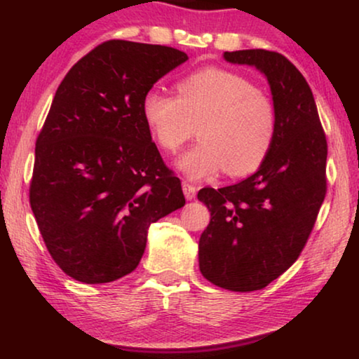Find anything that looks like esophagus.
I'll list each match as a JSON object with an SVG mask.
<instances>
[{
  "label": "esophagus",
  "mask_w": 359,
  "mask_h": 359,
  "mask_svg": "<svg viewBox=\"0 0 359 359\" xmlns=\"http://www.w3.org/2000/svg\"><path fill=\"white\" fill-rule=\"evenodd\" d=\"M183 193H184V198L191 201L196 198V186L188 183V181H183Z\"/></svg>",
  "instance_id": "1"
}]
</instances>
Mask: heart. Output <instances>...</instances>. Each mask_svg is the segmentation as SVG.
I'll return each instance as SVG.
<instances>
[{"mask_svg":"<svg viewBox=\"0 0 359 359\" xmlns=\"http://www.w3.org/2000/svg\"><path fill=\"white\" fill-rule=\"evenodd\" d=\"M142 117L166 154H175L199 126L201 142L178 160L191 180L222 170L230 176L253 173L266 160L278 129L271 97L248 78L215 67L184 76L176 85V96L158 90L145 93Z\"/></svg>","mask_w":359,"mask_h":359,"instance_id":"1","label":"heart"}]
</instances>
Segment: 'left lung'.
I'll return each instance as SVG.
<instances>
[{"label": "left lung", "instance_id": "8db88e82", "mask_svg": "<svg viewBox=\"0 0 359 359\" xmlns=\"http://www.w3.org/2000/svg\"><path fill=\"white\" fill-rule=\"evenodd\" d=\"M230 63L257 67L276 106L274 144L257 173L225 188H203L210 222L199 238V269L215 286L266 287L306 247L327 193V139L302 73L278 52H225Z\"/></svg>", "mask_w": 359, "mask_h": 359}]
</instances>
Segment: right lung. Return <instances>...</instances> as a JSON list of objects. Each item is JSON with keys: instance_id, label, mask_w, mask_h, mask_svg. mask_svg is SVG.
Here are the masks:
<instances>
[{"instance_id": "add662e5", "label": "right lung", "mask_w": 359, "mask_h": 359, "mask_svg": "<svg viewBox=\"0 0 359 359\" xmlns=\"http://www.w3.org/2000/svg\"><path fill=\"white\" fill-rule=\"evenodd\" d=\"M186 60L178 48L114 39L57 88L36 142L29 203L53 262L76 281L134 271L150 224L186 203L142 117L145 93Z\"/></svg>"}]
</instances>
